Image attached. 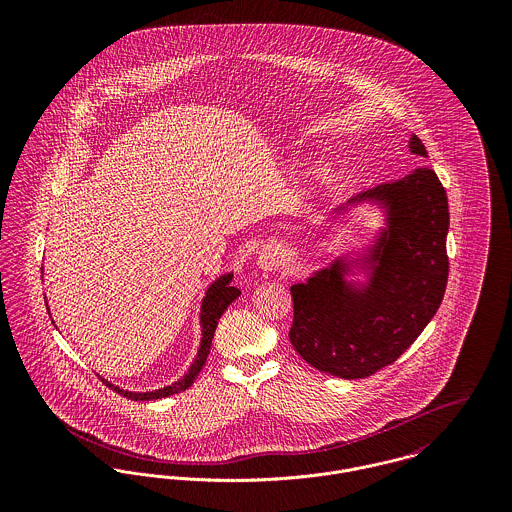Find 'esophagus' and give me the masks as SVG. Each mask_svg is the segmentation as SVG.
<instances>
[{"instance_id": "obj_1", "label": "esophagus", "mask_w": 512, "mask_h": 512, "mask_svg": "<svg viewBox=\"0 0 512 512\" xmlns=\"http://www.w3.org/2000/svg\"><path fill=\"white\" fill-rule=\"evenodd\" d=\"M282 258H284V256H282L280 248H276V246H266V248H262L260 254H258V264H260L262 270L272 272V270H276V268L282 266Z\"/></svg>"}]
</instances>
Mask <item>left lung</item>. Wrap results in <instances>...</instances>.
I'll use <instances>...</instances> for the list:
<instances>
[{
    "instance_id": "obj_1",
    "label": "left lung",
    "mask_w": 512,
    "mask_h": 512,
    "mask_svg": "<svg viewBox=\"0 0 512 512\" xmlns=\"http://www.w3.org/2000/svg\"><path fill=\"white\" fill-rule=\"evenodd\" d=\"M408 146L428 157L416 136ZM366 201L386 215L374 244L292 286L293 349L317 370L347 380L392 365L418 339L441 305L449 272V209L436 171L420 167L347 205ZM347 205L335 213L349 211ZM353 267L367 272L365 285L346 280Z\"/></svg>"
}]
</instances>
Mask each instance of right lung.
I'll return each instance as SVG.
<instances>
[{"mask_svg": "<svg viewBox=\"0 0 512 512\" xmlns=\"http://www.w3.org/2000/svg\"><path fill=\"white\" fill-rule=\"evenodd\" d=\"M232 282V274H224L220 276L217 282H213L209 286V290L203 297V303H201V345H199V351H197V357L193 361L191 368L187 370V374L183 378H179L177 382L169 384V386H163L159 390H151V392H130V390H124L120 386H114L112 382L104 380L112 390H116L120 396L128 398V400H157V398H167V396H173L177 392H183L187 390L197 374L201 372V368L207 363V357L211 353V343H213V337H215V329L219 325V319L222 317V313L226 311V307L240 295V290L230 286ZM49 311V307H47ZM51 315V313H49ZM55 323V321H53Z\"/></svg>", "mask_w": 512, "mask_h": 512, "instance_id": "right-lung-1", "label": "right lung"}]
</instances>
